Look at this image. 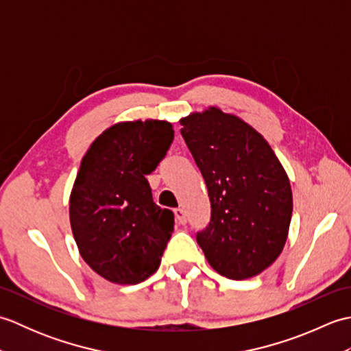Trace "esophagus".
Wrapping results in <instances>:
<instances>
[{"label":"esophagus","instance_id":"obj_1","mask_svg":"<svg viewBox=\"0 0 351 351\" xmlns=\"http://www.w3.org/2000/svg\"><path fill=\"white\" fill-rule=\"evenodd\" d=\"M175 219L178 223H180V225H185V223H187V214H185V211L181 210V208H176Z\"/></svg>","mask_w":351,"mask_h":351}]
</instances>
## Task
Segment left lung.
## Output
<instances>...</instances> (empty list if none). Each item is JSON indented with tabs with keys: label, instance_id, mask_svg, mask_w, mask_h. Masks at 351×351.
I'll list each match as a JSON object with an SVG mask.
<instances>
[{
	"label": "left lung",
	"instance_id": "obj_1",
	"mask_svg": "<svg viewBox=\"0 0 351 351\" xmlns=\"http://www.w3.org/2000/svg\"><path fill=\"white\" fill-rule=\"evenodd\" d=\"M180 123L211 202V221L197 232V244L225 278L258 276L288 238L293 191L285 169L267 140L235 114L210 107Z\"/></svg>",
	"mask_w": 351,
	"mask_h": 351
}]
</instances>
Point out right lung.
<instances>
[{"label": "right lung", "mask_w": 351, "mask_h": 351, "mask_svg": "<svg viewBox=\"0 0 351 351\" xmlns=\"http://www.w3.org/2000/svg\"><path fill=\"white\" fill-rule=\"evenodd\" d=\"M173 136L167 121L119 122L81 160L69 199L71 228L80 255L104 279L136 285L158 270L175 220L155 205L146 175Z\"/></svg>", "instance_id": "obj_1"}]
</instances>
